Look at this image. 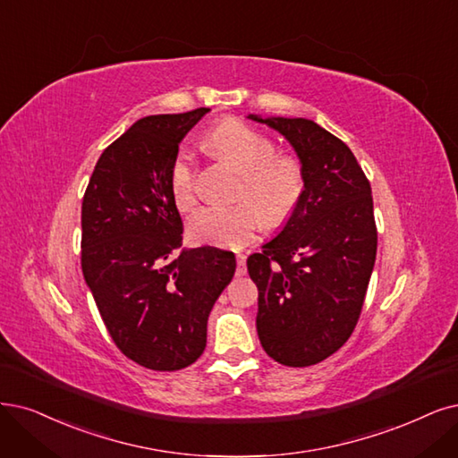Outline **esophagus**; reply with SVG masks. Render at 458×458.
Returning <instances> with one entry per match:
<instances>
[{
  "label": "esophagus",
  "instance_id": "obj_1",
  "mask_svg": "<svg viewBox=\"0 0 458 458\" xmlns=\"http://www.w3.org/2000/svg\"><path fill=\"white\" fill-rule=\"evenodd\" d=\"M235 260H238V274H240V276H243V274H245L247 255H243V252H238V255H235Z\"/></svg>",
  "mask_w": 458,
  "mask_h": 458
}]
</instances>
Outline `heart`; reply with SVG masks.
Segmentation results:
<instances>
[{
    "mask_svg": "<svg viewBox=\"0 0 458 458\" xmlns=\"http://www.w3.org/2000/svg\"><path fill=\"white\" fill-rule=\"evenodd\" d=\"M215 157L240 174L232 206H208L189 220L191 238L203 245L243 247L262 223L279 226L291 218L306 191L301 164L289 155H276V143L259 130L226 118L203 140ZM169 191L179 211L196 203V167L189 152L181 150L169 174Z\"/></svg>",
    "mask_w": 458,
    "mask_h": 458,
    "instance_id": "b5f03b06",
    "label": "heart"
}]
</instances>
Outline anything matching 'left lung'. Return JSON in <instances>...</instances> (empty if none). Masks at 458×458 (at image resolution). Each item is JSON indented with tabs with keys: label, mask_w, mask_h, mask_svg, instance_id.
I'll list each match as a JSON object with an SVG mask.
<instances>
[{
	"label": "left lung",
	"mask_w": 458,
	"mask_h": 458,
	"mask_svg": "<svg viewBox=\"0 0 458 458\" xmlns=\"http://www.w3.org/2000/svg\"><path fill=\"white\" fill-rule=\"evenodd\" d=\"M247 118L279 131L306 174L296 211L247 259L259 286L257 332L276 362L311 366L340 349L360 317L377 252L371 189L351 148L317 123Z\"/></svg>",
	"instance_id": "8db88e82"
}]
</instances>
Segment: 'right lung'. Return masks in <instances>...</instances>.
Masks as SVG:
<instances>
[{"label":"right lung","instance_id":"add662e5","mask_svg":"<svg viewBox=\"0 0 458 458\" xmlns=\"http://www.w3.org/2000/svg\"><path fill=\"white\" fill-rule=\"evenodd\" d=\"M206 113L140 118L101 152L82 198L84 281L114 345L157 371L199 359L209 313L235 272L230 250L181 247L169 191L179 143Z\"/></svg>","mask_w":458,"mask_h":458}]
</instances>
